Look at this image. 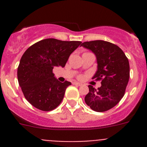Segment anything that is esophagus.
<instances>
[{"label": "esophagus", "mask_w": 147, "mask_h": 147, "mask_svg": "<svg viewBox=\"0 0 147 147\" xmlns=\"http://www.w3.org/2000/svg\"><path fill=\"white\" fill-rule=\"evenodd\" d=\"M73 85H77V86H81L82 84H81V83H79V82H73Z\"/></svg>", "instance_id": "1"}]
</instances>
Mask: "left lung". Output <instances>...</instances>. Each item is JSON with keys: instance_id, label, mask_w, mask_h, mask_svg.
Listing matches in <instances>:
<instances>
[{"instance_id": "obj_1", "label": "left lung", "mask_w": 147, "mask_h": 147, "mask_svg": "<svg viewBox=\"0 0 147 147\" xmlns=\"http://www.w3.org/2000/svg\"><path fill=\"white\" fill-rule=\"evenodd\" d=\"M81 46L95 54L97 71L93 79L102 80V86L97 90L88 85L85 102L94 111H107L124 96L129 79V61L119 46L107 41L93 40L83 42Z\"/></svg>"}]
</instances>
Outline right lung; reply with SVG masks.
<instances>
[{
  "label": "right lung",
  "instance_id": "right-lung-1",
  "mask_svg": "<svg viewBox=\"0 0 147 147\" xmlns=\"http://www.w3.org/2000/svg\"><path fill=\"white\" fill-rule=\"evenodd\" d=\"M81 43L49 38L26 51L18 66V80L24 96L34 107L50 111L59 106L71 83L58 81L53 69L59 66L64 67L71 53Z\"/></svg>",
  "mask_w": 147,
  "mask_h": 147
}]
</instances>
